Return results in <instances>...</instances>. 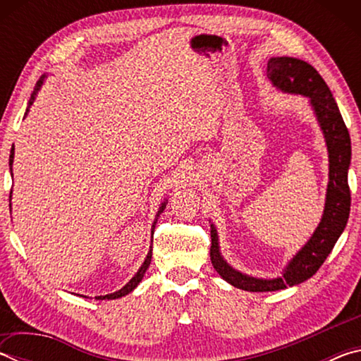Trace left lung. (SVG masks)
I'll return each mask as SVG.
<instances>
[{
    "mask_svg": "<svg viewBox=\"0 0 361 361\" xmlns=\"http://www.w3.org/2000/svg\"><path fill=\"white\" fill-rule=\"evenodd\" d=\"M267 78L271 79L274 87L282 92L309 97L326 142L329 181L322 221L307 243L293 256L282 277L256 279L235 271L219 253L218 234L215 226L212 224L210 259L213 267L226 282L245 291L285 290L286 286L299 285L312 277L331 253L350 213V189L347 181L352 157L350 135L331 90L312 65L293 57H272L269 60Z\"/></svg>",
    "mask_w": 361,
    "mask_h": 361,
    "instance_id": "1",
    "label": "left lung"
}]
</instances>
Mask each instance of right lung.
I'll return each mask as SVG.
<instances>
[{
	"mask_svg": "<svg viewBox=\"0 0 361 361\" xmlns=\"http://www.w3.org/2000/svg\"><path fill=\"white\" fill-rule=\"evenodd\" d=\"M44 78H46V75H44V76H41V78H39V81L36 82L33 94H32V97H30V102H28V108H27V111H25V116H27V114H28V111H30V106L33 105V102H35V99H36V94H38V90L41 89L42 82H44ZM12 162H14V145H12L11 156H9V167H12ZM11 170H12V169H11ZM11 194H12V191H11ZM9 200H11V195H9ZM166 204H167V202H162V204H161V207H159V212H157V215H156V219H154V223H152V229H154V226H156V223H157V218H159V215H161V213L164 212V209H166ZM9 207H11V205H9ZM151 256H152V247H151V250L148 252V255H146V259H145V262L142 264V267H140V269H138V272L135 274V276H133V277L129 280V282L126 283V286H122L121 290L111 293V295L97 296V299H118V298H122V296L129 295L130 291L135 290L137 286H138V283L142 282V279H143V276H145L146 269H148V267H149V264H151Z\"/></svg>",
	"mask_w": 361,
	"mask_h": 361,
	"instance_id": "1",
	"label": "right lung"
}]
</instances>
